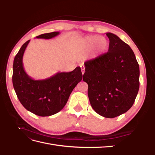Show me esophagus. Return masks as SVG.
I'll return each mask as SVG.
<instances>
[{
	"label": "esophagus",
	"mask_w": 155,
	"mask_h": 155,
	"mask_svg": "<svg viewBox=\"0 0 155 155\" xmlns=\"http://www.w3.org/2000/svg\"><path fill=\"white\" fill-rule=\"evenodd\" d=\"M81 72H82V74L83 75L84 74V73H85V67L83 66H81Z\"/></svg>",
	"instance_id": "obj_1"
}]
</instances>
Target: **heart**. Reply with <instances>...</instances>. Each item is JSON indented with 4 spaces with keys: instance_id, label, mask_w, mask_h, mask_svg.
I'll use <instances>...</instances> for the list:
<instances>
[{
    "instance_id": "heart-1",
    "label": "heart",
    "mask_w": 155,
    "mask_h": 155,
    "mask_svg": "<svg viewBox=\"0 0 155 155\" xmlns=\"http://www.w3.org/2000/svg\"><path fill=\"white\" fill-rule=\"evenodd\" d=\"M108 41L104 37L89 35L74 43L73 48L78 51H87L91 49L88 55L89 59L96 58L107 49Z\"/></svg>"
}]
</instances>
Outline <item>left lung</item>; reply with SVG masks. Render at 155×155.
I'll use <instances>...</instances> for the list:
<instances>
[{"label":"left lung","instance_id":"8db88e82","mask_svg":"<svg viewBox=\"0 0 155 155\" xmlns=\"http://www.w3.org/2000/svg\"><path fill=\"white\" fill-rule=\"evenodd\" d=\"M106 35L108 51L84 63L83 80L88 84L92 109L105 118H113L133 106L139 90L140 68L130 46L114 34Z\"/></svg>","mask_w":155,"mask_h":155}]
</instances>
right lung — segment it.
Instances as JSON below:
<instances>
[{
	"instance_id": "1",
	"label": "right lung",
	"mask_w": 155,
	"mask_h": 155,
	"mask_svg": "<svg viewBox=\"0 0 155 155\" xmlns=\"http://www.w3.org/2000/svg\"><path fill=\"white\" fill-rule=\"evenodd\" d=\"M54 31L37 36L50 39L58 35ZM30 40L23 45L15 55L13 64L12 81L18 100L26 110L39 116L58 113L66 105L70 94L83 78L81 68L73 71L58 72L45 79L35 80L27 74L22 63L23 55Z\"/></svg>"
}]
</instances>
